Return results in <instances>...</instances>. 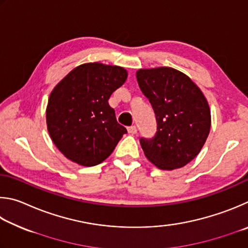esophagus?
Returning <instances> with one entry per match:
<instances>
[{
    "label": "esophagus",
    "instance_id": "obj_1",
    "mask_svg": "<svg viewBox=\"0 0 248 248\" xmlns=\"http://www.w3.org/2000/svg\"><path fill=\"white\" fill-rule=\"evenodd\" d=\"M127 131H128V133H129V134H133V135H134V134H136V133H137L138 129H137V127L135 126V125H134V126H129V127H127Z\"/></svg>",
    "mask_w": 248,
    "mask_h": 248
}]
</instances>
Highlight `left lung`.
<instances>
[{"instance_id": "obj_1", "label": "left lung", "mask_w": 248, "mask_h": 248, "mask_svg": "<svg viewBox=\"0 0 248 248\" xmlns=\"http://www.w3.org/2000/svg\"><path fill=\"white\" fill-rule=\"evenodd\" d=\"M136 77L157 121L155 136L140 140L145 155L161 170L186 166L199 154L210 132L205 95L189 77L171 67L140 69Z\"/></svg>"}]
</instances>
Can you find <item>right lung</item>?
<instances>
[{"label": "right lung", "instance_id": "right-lung-1", "mask_svg": "<svg viewBox=\"0 0 248 248\" xmlns=\"http://www.w3.org/2000/svg\"><path fill=\"white\" fill-rule=\"evenodd\" d=\"M126 78L123 67L87 63L55 86L46 108L47 131L67 159L84 167L97 166L127 133L108 102Z\"/></svg>", "mask_w": 248, "mask_h": 248}]
</instances>
